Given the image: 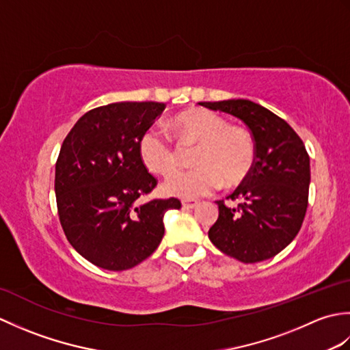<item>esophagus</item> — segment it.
<instances>
[{
	"mask_svg": "<svg viewBox=\"0 0 350 350\" xmlns=\"http://www.w3.org/2000/svg\"><path fill=\"white\" fill-rule=\"evenodd\" d=\"M197 204H198V202H196V200H188V198L182 200L183 209H194V207H196Z\"/></svg>",
	"mask_w": 350,
	"mask_h": 350,
	"instance_id": "34e87169",
	"label": "esophagus"
}]
</instances>
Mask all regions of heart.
Instances as JSON below:
<instances>
[{
	"mask_svg": "<svg viewBox=\"0 0 350 350\" xmlns=\"http://www.w3.org/2000/svg\"><path fill=\"white\" fill-rule=\"evenodd\" d=\"M182 147H194V170L177 171L163 182L168 196L197 198L217 191L222 182L232 188L251 174L256 162V139L243 126L228 124L224 117L206 108H189L170 120ZM139 158L154 174L167 176L179 165V153L156 131L143 133L138 143Z\"/></svg>",
	"mask_w": 350,
	"mask_h": 350,
	"instance_id": "1",
	"label": "heart"
}]
</instances>
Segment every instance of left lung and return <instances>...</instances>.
<instances>
[{
    "mask_svg": "<svg viewBox=\"0 0 350 350\" xmlns=\"http://www.w3.org/2000/svg\"><path fill=\"white\" fill-rule=\"evenodd\" d=\"M202 107L232 114L248 126L256 139L251 174L227 200H219V217L209 239L224 254L243 263L277 256L301 230L308 206L310 156L288 123L247 99L202 102Z\"/></svg>",
    "mask_w": 350,
    "mask_h": 350,
    "instance_id": "left-lung-1",
    "label": "left lung"
}]
</instances>
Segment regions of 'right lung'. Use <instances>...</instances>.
<instances>
[{"mask_svg": "<svg viewBox=\"0 0 350 350\" xmlns=\"http://www.w3.org/2000/svg\"><path fill=\"white\" fill-rule=\"evenodd\" d=\"M165 103L117 102L85 113L64 138L55 163L57 211L70 245L88 262L126 271L158 248L163 215L177 198L150 200L158 180L139 158L143 133Z\"/></svg>", "mask_w": 350, "mask_h": 350, "instance_id": "1", "label": "right lung"}]
</instances>
